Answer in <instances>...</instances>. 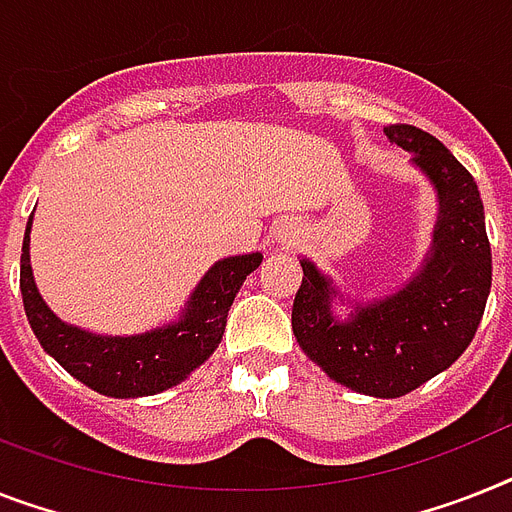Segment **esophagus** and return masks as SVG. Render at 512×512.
<instances>
[{
    "mask_svg": "<svg viewBox=\"0 0 512 512\" xmlns=\"http://www.w3.org/2000/svg\"><path fill=\"white\" fill-rule=\"evenodd\" d=\"M298 235H301V230H298V225H293V222H285L282 227H277V243H282V246H295L298 243Z\"/></svg>",
    "mask_w": 512,
    "mask_h": 512,
    "instance_id": "1",
    "label": "esophagus"
}]
</instances>
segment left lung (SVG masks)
<instances>
[{
	"mask_svg": "<svg viewBox=\"0 0 512 512\" xmlns=\"http://www.w3.org/2000/svg\"><path fill=\"white\" fill-rule=\"evenodd\" d=\"M384 133L411 151L437 185L432 256L408 287L361 306L348 324L332 319L329 295L335 290L303 259L293 335L311 361L350 390L400 398L453 366L471 345L492 287V251L479 185L445 143L405 122L387 125Z\"/></svg>",
	"mask_w": 512,
	"mask_h": 512,
	"instance_id": "8db88e82",
	"label": "left lung"
}]
</instances>
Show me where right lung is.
Returning a JSON list of instances; mask_svg holds the SVG:
<instances>
[{"mask_svg": "<svg viewBox=\"0 0 512 512\" xmlns=\"http://www.w3.org/2000/svg\"><path fill=\"white\" fill-rule=\"evenodd\" d=\"M28 232L31 219L20 253V293L33 335L62 369L109 398L156 395L183 382L190 371L201 366L225 335L227 311L235 293L264 259L261 253H248L217 261L196 287L183 319L172 327L138 337H96L59 322L41 301L31 272Z\"/></svg>", "mask_w": 512, "mask_h": 512, "instance_id": "right-lung-1", "label": "right lung"}]
</instances>
